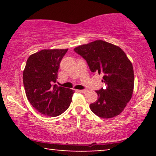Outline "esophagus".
Here are the masks:
<instances>
[{
	"label": "esophagus",
	"instance_id": "1",
	"mask_svg": "<svg viewBox=\"0 0 156 156\" xmlns=\"http://www.w3.org/2000/svg\"><path fill=\"white\" fill-rule=\"evenodd\" d=\"M78 92H80V93H86L87 92V89H80V90H77Z\"/></svg>",
	"mask_w": 156,
	"mask_h": 156
}]
</instances>
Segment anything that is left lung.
<instances>
[{"label": "left lung", "instance_id": "1", "mask_svg": "<svg viewBox=\"0 0 156 156\" xmlns=\"http://www.w3.org/2000/svg\"><path fill=\"white\" fill-rule=\"evenodd\" d=\"M87 61L92 73L103 75L106 88L96 91L98 101L89 105L99 117L108 119L124 110L133 94L134 73L131 62L118 46L96 40L74 49Z\"/></svg>", "mask_w": 156, "mask_h": 156}]
</instances>
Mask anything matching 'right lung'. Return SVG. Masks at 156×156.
<instances>
[{
    "label": "right lung",
    "instance_id": "add662e5",
    "mask_svg": "<svg viewBox=\"0 0 156 156\" xmlns=\"http://www.w3.org/2000/svg\"><path fill=\"white\" fill-rule=\"evenodd\" d=\"M67 49L42 50L28 57L23 71V84L28 101L40 114L56 117L72 102L74 91L58 87L60 62Z\"/></svg>",
    "mask_w": 156,
    "mask_h": 156
}]
</instances>
